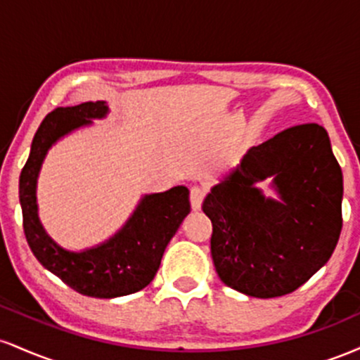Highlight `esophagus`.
I'll list each match as a JSON object with an SVG mask.
<instances>
[{
    "label": "esophagus",
    "instance_id": "34e87169",
    "mask_svg": "<svg viewBox=\"0 0 360 360\" xmlns=\"http://www.w3.org/2000/svg\"><path fill=\"white\" fill-rule=\"evenodd\" d=\"M189 200H191V208L194 212L201 210V205H203V200H205V189L200 188V186H194V188H191Z\"/></svg>",
    "mask_w": 360,
    "mask_h": 360
}]
</instances>
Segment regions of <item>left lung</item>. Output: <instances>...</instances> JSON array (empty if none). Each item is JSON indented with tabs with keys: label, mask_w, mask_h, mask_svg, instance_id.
Masks as SVG:
<instances>
[{
	"label": "left lung",
	"mask_w": 360,
	"mask_h": 360,
	"mask_svg": "<svg viewBox=\"0 0 360 360\" xmlns=\"http://www.w3.org/2000/svg\"><path fill=\"white\" fill-rule=\"evenodd\" d=\"M267 176L276 198L257 186ZM342 196V169L323 127H291L250 147L203 201L218 278L264 300L298 289L335 250Z\"/></svg>",
	"instance_id": "obj_1"
}]
</instances>
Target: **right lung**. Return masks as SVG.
Wrapping results in <instances>:
<instances>
[{"instance_id": "right-lung-1", "label": "right lung", "mask_w": 360, "mask_h": 360, "mask_svg": "<svg viewBox=\"0 0 360 360\" xmlns=\"http://www.w3.org/2000/svg\"><path fill=\"white\" fill-rule=\"evenodd\" d=\"M108 113L106 101L53 110L40 123L20 174L23 230L37 260L74 291L106 300L131 295L150 284L167 243L191 212L189 189L174 186L164 193L143 194L122 229L89 249H64L47 233L37 205V181L45 157L65 135L91 127L93 120H103Z\"/></svg>"}]
</instances>
